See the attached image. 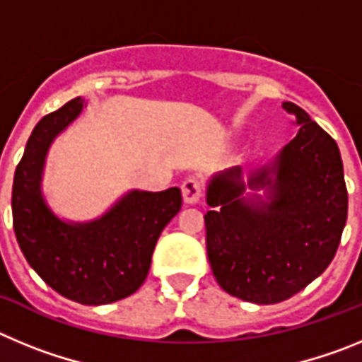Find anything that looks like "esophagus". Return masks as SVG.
<instances>
[{
    "label": "esophagus",
    "instance_id": "34e87169",
    "mask_svg": "<svg viewBox=\"0 0 362 362\" xmlns=\"http://www.w3.org/2000/svg\"><path fill=\"white\" fill-rule=\"evenodd\" d=\"M181 192H183L185 203L196 204L197 201L201 199V196H203V183H201L197 177L190 175V177L185 179L183 185H181Z\"/></svg>",
    "mask_w": 362,
    "mask_h": 362
}]
</instances>
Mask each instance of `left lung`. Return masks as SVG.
Instances as JSON below:
<instances>
[{
  "mask_svg": "<svg viewBox=\"0 0 362 362\" xmlns=\"http://www.w3.org/2000/svg\"><path fill=\"white\" fill-rule=\"evenodd\" d=\"M299 132L272 166L250 177L268 187L267 203L246 204L241 168L216 175L204 214L206 252L217 283L226 293L257 305L290 299L332 263L348 216L343 159L330 134L296 103Z\"/></svg>",
  "mask_w": 362,
  "mask_h": 362,
  "instance_id": "obj_1",
  "label": "left lung"
}]
</instances>
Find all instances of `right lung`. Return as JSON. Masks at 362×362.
Here are the masks:
<instances>
[{
	"label": "right lung",
	"instance_id": "right-lung-1",
	"mask_svg": "<svg viewBox=\"0 0 362 362\" xmlns=\"http://www.w3.org/2000/svg\"><path fill=\"white\" fill-rule=\"evenodd\" d=\"M85 99L50 112L32 130L12 185L16 239L37 276L63 297L81 305H108L132 296L150 270L163 228L181 210V190L130 192L101 219L69 225L41 197L47 150L72 123Z\"/></svg>",
	"mask_w": 362,
	"mask_h": 362
}]
</instances>
